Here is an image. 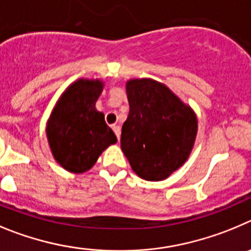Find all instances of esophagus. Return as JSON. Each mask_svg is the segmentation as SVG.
<instances>
[{
    "label": "esophagus",
    "mask_w": 251,
    "mask_h": 251,
    "mask_svg": "<svg viewBox=\"0 0 251 251\" xmlns=\"http://www.w3.org/2000/svg\"><path fill=\"white\" fill-rule=\"evenodd\" d=\"M111 127H112V130H114L115 135H116V136H117V139H120V134H121L120 126H119V125H112Z\"/></svg>",
    "instance_id": "esophagus-1"
}]
</instances>
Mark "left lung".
I'll return each mask as SVG.
<instances>
[{
    "label": "left lung",
    "instance_id": "1",
    "mask_svg": "<svg viewBox=\"0 0 251 251\" xmlns=\"http://www.w3.org/2000/svg\"><path fill=\"white\" fill-rule=\"evenodd\" d=\"M126 95L130 112L121 131V150L141 179H168L193 151L198 134L195 111L152 78L127 80Z\"/></svg>",
    "mask_w": 251,
    "mask_h": 251
}]
</instances>
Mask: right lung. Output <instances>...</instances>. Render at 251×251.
I'll list each match as a JSON object with an SVG mask.
<instances>
[{"instance_id":"right-lung-1","label":"right lung","mask_w":251,"mask_h":251,"mask_svg":"<svg viewBox=\"0 0 251 251\" xmlns=\"http://www.w3.org/2000/svg\"><path fill=\"white\" fill-rule=\"evenodd\" d=\"M102 90L100 78H77L61 94L47 120L50 150L69 173L89 171L101 153L117 142L103 114L95 107Z\"/></svg>"}]
</instances>
